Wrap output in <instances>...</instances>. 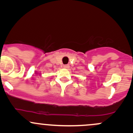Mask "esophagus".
Instances as JSON below:
<instances>
[{"label":"esophagus","instance_id":"obj_1","mask_svg":"<svg viewBox=\"0 0 133 133\" xmlns=\"http://www.w3.org/2000/svg\"><path fill=\"white\" fill-rule=\"evenodd\" d=\"M63 68L64 69H69V65L66 64V65H63Z\"/></svg>","mask_w":133,"mask_h":133}]
</instances>
